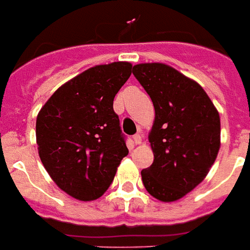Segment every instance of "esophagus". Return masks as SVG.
I'll return each mask as SVG.
<instances>
[{"instance_id":"obj_1","label":"esophagus","mask_w":250,"mask_h":250,"mask_svg":"<svg viewBox=\"0 0 250 250\" xmlns=\"http://www.w3.org/2000/svg\"><path fill=\"white\" fill-rule=\"evenodd\" d=\"M133 141H134L135 145H141V143H142V135L141 134H135L134 137H133Z\"/></svg>"}]
</instances>
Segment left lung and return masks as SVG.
<instances>
[{
  "mask_svg": "<svg viewBox=\"0 0 250 250\" xmlns=\"http://www.w3.org/2000/svg\"><path fill=\"white\" fill-rule=\"evenodd\" d=\"M133 75L152 99L148 134L153 163L141 171L147 192L163 203L177 201L208 175L221 147V120L205 90L164 63H141Z\"/></svg>",
  "mask_w": 250,
  "mask_h": 250,
  "instance_id": "1",
  "label": "left lung"
}]
</instances>
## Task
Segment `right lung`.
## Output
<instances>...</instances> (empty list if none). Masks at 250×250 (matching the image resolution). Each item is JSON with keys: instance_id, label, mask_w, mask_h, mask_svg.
<instances>
[{"instance_id": "add662e5", "label": "right lung", "mask_w": 250, "mask_h": 250, "mask_svg": "<svg viewBox=\"0 0 250 250\" xmlns=\"http://www.w3.org/2000/svg\"><path fill=\"white\" fill-rule=\"evenodd\" d=\"M131 67L113 62L83 71L63 83L37 115L40 159L55 185L73 199L101 197L129 152L113 98Z\"/></svg>"}]
</instances>
